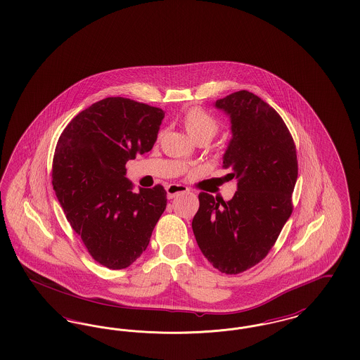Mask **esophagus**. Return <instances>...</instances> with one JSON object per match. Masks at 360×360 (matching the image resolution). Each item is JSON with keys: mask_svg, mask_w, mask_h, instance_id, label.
Segmentation results:
<instances>
[{"mask_svg": "<svg viewBox=\"0 0 360 360\" xmlns=\"http://www.w3.org/2000/svg\"><path fill=\"white\" fill-rule=\"evenodd\" d=\"M166 191H167V198L169 200H173L178 194H182V193H187L188 188L184 185H176V184H172L169 186L166 187Z\"/></svg>", "mask_w": 360, "mask_h": 360, "instance_id": "obj_1", "label": "esophagus"}]
</instances>
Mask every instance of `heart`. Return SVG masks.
Here are the masks:
<instances>
[{
  "mask_svg": "<svg viewBox=\"0 0 360 360\" xmlns=\"http://www.w3.org/2000/svg\"><path fill=\"white\" fill-rule=\"evenodd\" d=\"M181 120H182L184 129H186L188 136L193 141H197L201 138H206L210 141L219 129V124L216 119L201 107H193L187 110L186 112L182 115Z\"/></svg>",
  "mask_w": 360,
  "mask_h": 360,
  "instance_id": "b5f03b06",
  "label": "heart"
}]
</instances>
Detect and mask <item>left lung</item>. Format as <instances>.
<instances>
[{
	"instance_id": "8db88e82",
	"label": "left lung",
	"mask_w": 360,
	"mask_h": 360,
	"mask_svg": "<svg viewBox=\"0 0 360 360\" xmlns=\"http://www.w3.org/2000/svg\"><path fill=\"white\" fill-rule=\"evenodd\" d=\"M231 117V139L224 169L237 179L231 201L200 193L193 231L202 255L226 274L255 266L272 249L292 214L297 181L293 138L281 116L249 91L216 101Z\"/></svg>"
}]
</instances>
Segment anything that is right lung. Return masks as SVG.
Segmentation results:
<instances>
[{
  "label": "right lung",
  "mask_w": 360,
  "mask_h": 360,
  "mask_svg": "<svg viewBox=\"0 0 360 360\" xmlns=\"http://www.w3.org/2000/svg\"><path fill=\"white\" fill-rule=\"evenodd\" d=\"M165 112L148 104L105 98L79 112L58 138L52 185L92 259L124 269L141 257L166 209V190L132 191L126 163L148 153Z\"/></svg>",
  "instance_id": "1"
}]
</instances>
